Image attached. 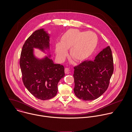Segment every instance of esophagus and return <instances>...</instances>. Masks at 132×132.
I'll use <instances>...</instances> for the list:
<instances>
[{
	"label": "esophagus",
	"instance_id": "esophagus-1",
	"mask_svg": "<svg viewBox=\"0 0 132 132\" xmlns=\"http://www.w3.org/2000/svg\"><path fill=\"white\" fill-rule=\"evenodd\" d=\"M69 68H65V70H64V72H65V73L66 74H69Z\"/></svg>",
	"mask_w": 132,
	"mask_h": 132
}]
</instances>
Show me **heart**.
I'll use <instances>...</instances> for the list:
<instances>
[{
	"label": "heart",
	"mask_w": 132,
	"mask_h": 132,
	"mask_svg": "<svg viewBox=\"0 0 132 132\" xmlns=\"http://www.w3.org/2000/svg\"><path fill=\"white\" fill-rule=\"evenodd\" d=\"M61 43L55 46L57 58L63 60L70 49L71 57L76 61H81L90 56L94 52L97 43V38L93 32L81 31L76 29L67 30L61 38Z\"/></svg>",
	"instance_id": "obj_1"
}]
</instances>
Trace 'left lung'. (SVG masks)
<instances>
[{
  "label": "left lung",
  "instance_id": "8db88e82",
  "mask_svg": "<svg viewBox=\"0 0 132 132\" xmlns=\"http://www.w3.org/2000/svg\"><path fill=\"white\" fill-rule=\"evenodd\" d=\"M74 78L76 95L84 101L94 100L107 89L113 73L112 51L108 46L94 60L84 61L75 67Z\"/></svg>",
  "mask_w": 132,
  "mask_h": 132
}]
</instances>
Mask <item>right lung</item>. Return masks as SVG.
<instances>
[{
    "label": "right lung",
    "instance_id": "add662e5",
    "mask_svg": "<svg viewBox=\"0 0 132 132\" xmlns=\"http://www.w3.org/2000/svg\"><path fill=\"white\" fill-rule=\"evenodd\" d=\"M50 38L44 28L35 31L23 45L20 59L24 86L34 96L42 100L50 99L56 95L58 83L65 76L64 67L54 63L51 58ZM34 48L48 54L38 58L34 54Z\"/></svg>",
    "mask_w": 132,
    "mask_h": 132
}]
</instances>
